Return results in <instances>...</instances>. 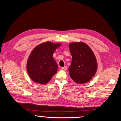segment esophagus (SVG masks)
Listing matches in <instances>:
<instances>
[{"mask_svg":"<svg viewBox=\"0 0 121 121\" xmlns=\"http://www.w3.org/2000/svg\"><path fill=\"white\" fill-rule=\"evenodd\" d=\"M61 70H65H65H67V66H65V67H61Z\"/></svg>","mask_w":121,"mask_h":121,"instance_id":"esophagus-1","label":"esophagus"}]
</instances>
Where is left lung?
Wrapping results in <instances>:
<instances>
[{
    "instance_id": "1",
    "label": "left lung",
    "mask_w": 121,
    "mask_h": 121,
    "mask_svg": "<svg viewBox=\"0 0 121 121\" xmlns=\"http://www.w3.org/2000/svg\"><path fill=\"white\" fill-rule=\"evenodd\" d=\"M69 49L72 56V62L69 68L70 77L77 83L88 82L97 69L93 52L83 42L70 43Z\"/></svg>"
}]
</instances>
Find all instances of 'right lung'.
<instances>
[{
  "mask_svg": "<svg viewBox=\"0 0 121 121\" xmlns=\"http://www.w3.org/2000/svg\"><path fill=\"white\" fill-rule=\"evenodd\" d=\"M60 44L47 42L39 44L33 50L27 63L28 75L34 82L45 84L58 71V65L53 54Z\"/></svg>",
  "mask_w": 121,
  "mask_h": 121,
  "instance_id": "right-lung-1",
  "label": "right lung"
}]
</instances>
